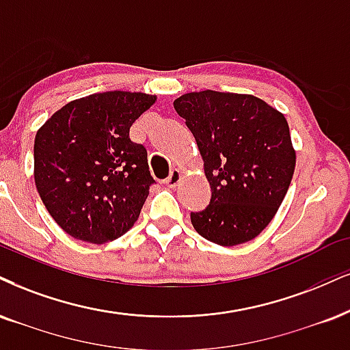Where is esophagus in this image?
Returning a JSON list of instances; mask_svg holds the SVG:
<instances>
[{
  "label": "esophagus",
  "instance_id": "34e87169",
  "mask_svg": "<svg viewBox=\"0 0 350 350\" xmlns=\"http://www.w3.org/2000/svg\"><path fill=\"white\" fill-rule=\"evenodd\" d=\"M180 178H182V174H180V170L174 168V170L170 172V175H168L167 180H165L167 187H170V188L176 187V185H178V182H180Z\"/></svg>",
  "mask_w": 350,
  "mask_h": 350
}]
</instances>
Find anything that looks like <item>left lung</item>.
Listing matches in <instances>:
<instances>
[{
	"label": "left lung",
	"instance_id": "8db88e82",
	"mask_svg": "<svg viewBox=\"0 0 350 350\" xmlns=\"http://www.w3.org/2000/svg\"><path fill=\"white\" fill-rule=\"evenodd\" d=\"M174 107L195 136L211 187L206 209L191 213L206 240L234 247L267 227L295 170L284 115L248 94L189 92Z\"/></svg>",
	"mask_w": 350,
	"mask_h": 350
}]
</instances>
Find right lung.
Wrapping results in <instances>:
<instances>
[{
  "label": "right lung",
  "mask_w": 350,
  "mask_h": 350,
  "mask_svg": "<svg viewBox=\"0 0 350 350\" xmlns=\"http://www.w3.org/2000/svg\"><path fill=\"white\" fill-rule=\"evenodd\" d=\"M154 102L141 92L92 94L66 103L37 131V191L66 234L105 243L137 221L155 180L129 128Z\"/></svg>",
  "instance_id": "right-lung-1"
}]
</instances>
